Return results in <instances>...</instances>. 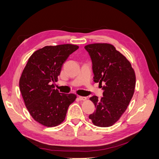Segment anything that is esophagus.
Masks as SVG:
<instances>
[{
  "label": "esophagus",
  "instance_id": "esophagus-1",
  "mask_svg": "<svg viewBox=\"0 0 159 159\" xmlns=\"http://www.w3.org/2000/svg\"><path fill=\"white\" fill-rule=\"evenodd\" d=\"M79 99L80 101H85L86 99H87V98H86L85 97H81V96H79Z\"/></svg>",
  "mask_w": 159,
  "mask_h": 159
}]
</instances>
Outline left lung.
<instances>
[{
    "instance_id": "1",
    "label": "left lung",
    "mask_w": 159,
    "mask_h": 159,
    "mask_svg": "<svg viewBox=\"0 0 159 159\" xmlns=\"http://www.w3.org/2000/svg\"><path fill=\"white\" fill-rule=\"evenodd\" d=\"M90 56L94 81L103 89L100 100L97 96L89 98L96 107L89 115L95 126L108 127L117 122L125 112L133 97L135 87V74L126 57L113 45L96 43L86 45Z\"/></svg>"
}]
</instances>
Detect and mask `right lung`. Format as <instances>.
<instances>
[{"mask_svg":"<svg viewBox=\"0 0 159 159\" xmlns=\"http://www.w3.org/2000/svg\"><path fill=\"white\" fill-rule=\"evenodd\" d=\"M79 46H47L34 51L19 80L23 99L32 117L42 125L53 127L65 120L67 109L76 99L74 94L60 93L55 82L70 55Z\"/></svg>","mask_w":159,"mask_h":159,"instance_id":"right-lung-1","label":"right lung"}]
</instances>
